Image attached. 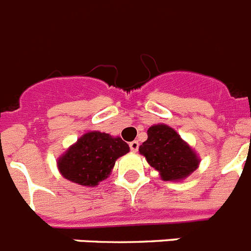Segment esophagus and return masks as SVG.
I'll list each match as a JSON object with an SVG mask.
<instances>
[{
    "label": "esophagus",
    "instance_id": "obj_1",
    "mask_svg": "<svg viewBox=\"0 0 251 251\" xmlns=\"http://www.w3.org/2000/svg\"><path fill=\"white\" fill-rule=\"evenodd\" d=\"M129 147H130V151H132V152H137V151H138V147H139L138 141L130 142V143H129Z\"/></svg>",
    "mask_w": 251,
    "mask_h": 251
}]
</instances>
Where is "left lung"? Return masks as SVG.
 <instances>
[{
	"label": "left lung",
	"mask_w": 251,
	"mask_h": 251,
	"mask_svg": "<svg viewBox=\"0 0 251 251\" xmlns=\"http://www.w3.org/2000/svg\"><path fill=\"white\" fill-rule=\"evenodd\" d=\"M148 138L139 146V153L148 165L158 171L161 179L179 182L197 170L200 157L178 133L163 123L147 130Z\"/></svg>",
	"instance_id": "left-lung-1"
}]
</instances>
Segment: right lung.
<instances>
[{"mask_svg": "<svg viewBox=\"0 0 251 251\" xmlns=\"http://www.w3.org/2000/svg\"><path fill=\"white\" fill-rule=\"evenodd\" d=\"M128 152L129 146L121 137L92 130L70 146L56 163L64 178L85 187H94L108 178L115 161Z\"/></svg>", "mask_w": 251, "mask_h": 251, "instance_id": "add662e5", "label": "right lung"}]
</instances>
